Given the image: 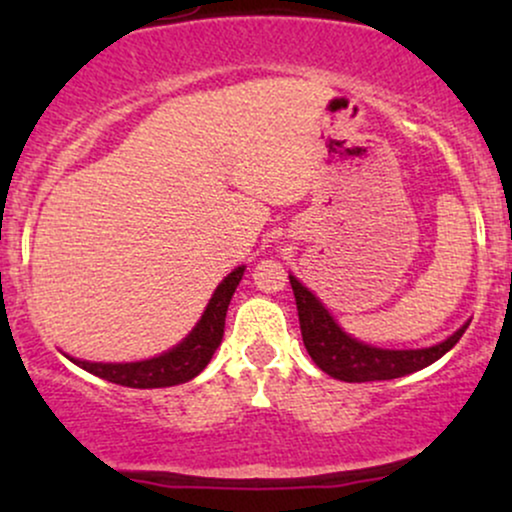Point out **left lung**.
Segmentation results:
<instances>
[{"instance_id": "obj_1", "label": "left lung", "mask_w": 512, "mask_h": 512, "mask_svg": "<svg viewBox=\"0 0 512 512\" xmlns=\"http://www.w3.org/2000/svg\"><path fill=\"white\" fill-rule=\"evenodd\" d=\"M291 289L296 296L298 320H301V334L303 344L308 349L310 358L315 366L325 370L332 378L344 380V383H370V380H392L402 378V375L416 373V370L431 366L440 356L460 342L464 330L469 322L457 330L452 337L445 339L436 346L428 349H378L358 342V339L349 337L342 327L334 322L330 310L325 308L317 298L310 293L296 276H291Z\"/></svg>"}]
</instances>
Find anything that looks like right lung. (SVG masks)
I'll return each instance as SVG.
<instances>
[{
  "mask_svg": "<svg viewBox=\"0 0 512 512\" xmlns=\"http://www.w3.org/2000/svg\"><path fill=\"white\" fill-rule=\"evenodd\" d=\"M245 267L233 269L226 279L216 286L214 296L204 310L202 320L197 322L195 330L187 334L178 346L166 351V354L146 358V361L134 363H91L69 358L76 366L108 380V383L137 387V390H149V387H170L192 380L195 375L207 368V363L214 356L216 346L223 339V327H226V310L231 303L236 286L243 279Z\"/></svg>",
  "mask_w": 512,
  "mask_h": 512,
  "instance_id": "add662e5",
  "label": "right lung"
}]
</instances>
